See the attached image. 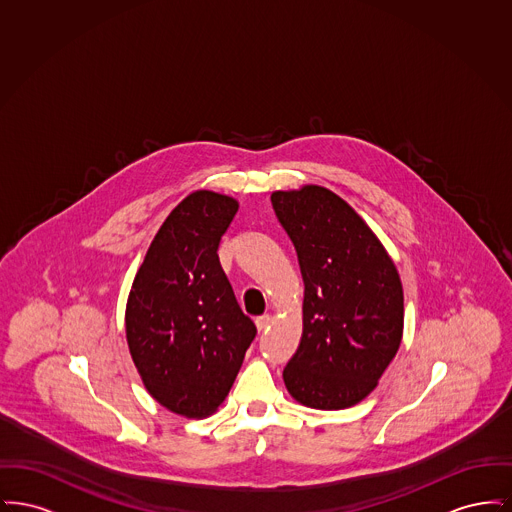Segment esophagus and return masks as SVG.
<instances>
[{
    "label": "esophagus",
    "instance_id": "34e87169",
    "mask_svg": "<svg viewBox=\"0 0 512 512\" xmlns=\"http://www.w3.org/2000/svg\"><path fill=\"white\" fill-rule=\"evenodd\" d=\"M270 320H272L270 315H261V317L255 318V324H257V328L263 332V330H267Z\"/></svg>",
    "mask_w": 512,
    "mask_h": 512
}]
</instances>
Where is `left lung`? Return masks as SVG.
<instances>
[{
	"label": "left lung",
	"mask_w": 512,
	"mask_h": 512,
	"mask_svg": "<svg viewBox=\"0 0 512 512\" xmlns=\"http://www.w3.org/2000/svg\"><path fill=\"white\" fill-rule=\"evenodd\" d=\"M305 282L303 334L284 368L293 397L345 409L376 388L403 336V288L372 230L320 186L270 195Z\"/></svg>",
	"instance_id": "left-lung-1"
}]
</instances>
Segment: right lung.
Instances as JSON below:
<instances>
[{
	"mask_svg": "<svg viewBox=\"0 0 512 512\" xmlns=\"http://www.w3.org/2000/svg\"><path fill=\"white\" fill-rule=\"evenodd\" d=\"M238 201L194 192L147 249L126 303V340L147 391L172 413L199 418L226 399L257 326L220 267Z\"/></svg>",
	"mask_w": 512,
	"mask_h": 512,
	"instance_id": "obj_1",
	"label": "right lung"
}]
</instances>
